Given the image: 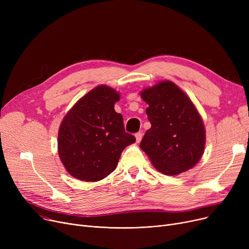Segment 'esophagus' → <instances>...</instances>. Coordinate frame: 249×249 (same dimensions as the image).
Returning <instances> with one entry per match:
<instances>
[{
  "instance_id": "esophagus-1",
  "label": "esophagus",
  "mask_w": 249,
  "mask_h": 249,
  "mask_svg": "<svg viewBox=\"0 0 249 249\" xmlns=\"http://www.w3.org/2000/svg\"><path fill=\"white\" fill-rule=\"evenodd\" d=\"M135 138H136V142L139 143L141 141V139H142V133L141 132H137L135 134Z\"/></svg>"
}]
</instances>
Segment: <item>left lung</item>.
<instances>
[{
    "label": "left lung",
    "instance_id": "8db88e82",
    "mask_svg": "<svg viewBox=\"0 0 249 249\" xmlns=\"http://www.w3.org/2000/svg\"><path fill=\"white\" fill-rule=\"evenodd\" d=\"M151 124L140 148L161 174L176 176L194 167L205 149L206 131L191 99L176 84L163 81L140 93Z\"/></svg>",
    "mask_w": 249,
    "mask_h": 249
}]
</instances>
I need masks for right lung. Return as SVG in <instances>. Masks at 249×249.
Returning a JSON list of instances; mask_svg holds the SVG:
<instances>
[{"instance_id":"right-lung-1","label":"right lung","mask_w":249,"mask_h":249,"mask_svg":"<svg viewBox=\"0 0 249 249\" xmlns=\"http://www.w3.org/2000/svg\"><path fill=\"white\" fill-rule=\"evenodd\" d=\"M120 95L101 85L78 100L58 130V155L68 173L84 181H98L117 167L124 148L135 142L126 133L114 105Z\"/></svg>"}]
</instances>
